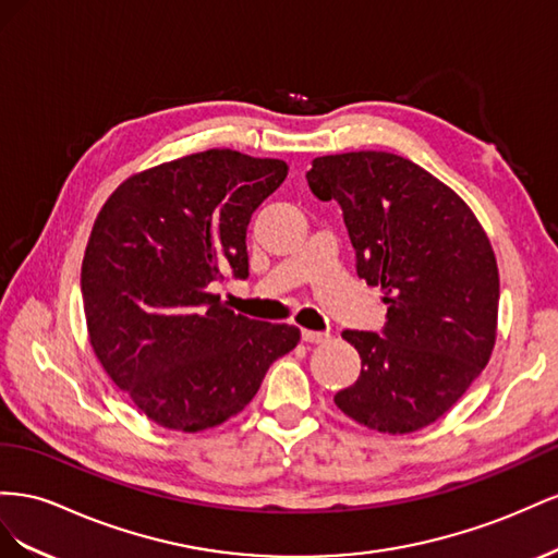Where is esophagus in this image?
I'll list each match as a JSON object with an SVG mask.
<instances>
[{"label":"esophagus","instance_id":"1","mask_svg":"<svg viewBox=\"0 0 558 558\" xmlns=\"http://www.w3.org/2000/svg\"><path fill=\"white\" fill-rule=\"evenodd\" d=\"M301 339H304L306 343H325V341H329V333H327V331L301 329Z\"/></svg>","mask_w":558,"mask_h":558}]
</instances>
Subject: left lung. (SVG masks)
Here are the masks:
<instances>
[{
	"label": "left lung",
	"mask_w": 558,
	"mask_h": 558,
	"mask_svg": "<svg viewBox=\"0 0 558 558\" xmlns=\"http://www.w3.org/2000/svg\"><path fill=\"white\" fill-rule=\"evenodd\" d=\"M306 180L341 205L357 276L388 306L384 333H341L362 372L333 402L378 433H416L463 397L496 345L500 278L488 235L453 189L397 154L320 156Z\"/></svg>",
	"instance_id": "8db88e82"
}]
</instances>
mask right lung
Here are the masks:
<instances>
[{
  "instance_id": "right-lung-1",
  "label": "right lung",
  "mask_w": 558,
  "mask_h": 558,
  "mask_svg": "<svg viewBox=\"0 0 558 558\" xmlns=\"http://www.w3.org/2000/svg\"><path fill=\"white\" fill-rule=\"evenodd\" d=\"M288 163L208 149L142 170L95 219L82 294L107 376L156 425L201 433L241 413L301 333L235 315L210 292L245 280L252 213Z\"/></svg>"
}]
</instances>
